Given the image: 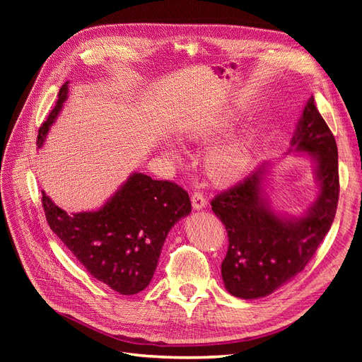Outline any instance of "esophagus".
Returning <instances> with one entry per match:
<instances>
[{"mask_svg": "<svg viewBox=\"0 0 362 362\" xmlns=\"http://www.w3.org/2000/svg\"><path fill=\"white\" fill-rule=\"evenodd\" d=\"M206 199L205 196L201 194L199 192H196L192 194V205H193V210H204V208L206 206Z\"/></svg>", "mask_w": 362, "mask_h": 362, "instance_id": "34e87169", "label": "esophagus"}]
</instances>
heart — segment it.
Segmentation results:
<instances>
[{"instance_id": "obj_1", "label": "heart", "mask_w": 362, "mask_h": 362, "mask_svg": "<svg viewBox=\"0 0 362 362\" xmlns=\"http://www.w3.org/2000/svg\"><path fill=\"white\" fill-rule=\"evenodd\" d=\"M231 119L222 116L211 122L193 124L182 131L187 140H210L218 136L229 127ZM164 152L173 160H180L178 151L169 141L164 144ZM250 161V140L247 136H233L221 145L208 151L205 157V172L208 178L217 184H231L245 175Z\"/></svg>"}]
</instances>
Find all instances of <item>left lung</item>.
<instances>
[{
  "label": "left lung",
  "mask_w": 362,
  "mask_h": 362,
  "mask_svg": "<svg viewBox=\"0 0 362 362\" xmlns=\"http://www.w3.org/2000/svg\"><path fill=\"white\" fill-rule=\"evenodd\" d=\"M290 154L311 158L319 189L300 216L272 206L266 192L272 161L261 163L249 177L211 201L229 242L222 279L235 298H264L291 281L308 264L334 222L339 193L338 151L314 96L306 101L284 157Z\"/></svg>",
  "instance_id": "obj_1"
}]
</instances>
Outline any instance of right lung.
<instances>
[{
  "mask_svg": "<svg viewBox=\"0 0 362 362\" xmlns=\"http://www.w3.org/2000/svg\"><path fill=\"white\" fill-rule=\"evenodd\" d=\"M69 81L39 129L37 146L45 144L68 100ZM49 228L90 275L120 294L145 290L154 276L161 247L172 226L189 216L187 192L170 181H157L141 172L131 173L103 206L93 211L66 213L42 192Z\"/></svg>",
  "mask_w": 362,
  "mask_h": 362,
  "instance_id": "add662e5",
  "label": "right lung"
}]
</instances>
